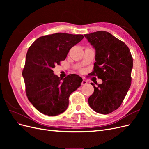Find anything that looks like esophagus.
Instances as JSON below:
<instances>
[{
	"label": "esophagus",
	"mask_w": 149,
	"mask_h": 149,
	"mask_svg": "<svg viewBox=\"0 0 149 149\" xmlns=\"http://www.w3.org/2000/svg\"><path fill=\"white\" fill-rule=\"evenodd\" d=\"M87 84V81L85 79H83L82 83H81V85H86Z\"/></svg>",
	"instance_id": "obj_1"
}]
</instances>
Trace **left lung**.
I'll return each instance as SVG.
<instances>
[{"label": "left lung", "instance_id": "left-lung-1", "mask_svg": "<svg viewBox=\"0 0 149 149\" xmlns=\"http://www.w3.org/2000/svg\"><path fill=\"white\" fill-rule=\"evenodd\" d=\"M96 50L91 76L102 80L88 99L89 106L97 113L107 114L118 109L131 84L133 60L129 48L106 31L84 35Z\"/></svg>", "mask_w": 149, "mask_h": 149}]
</instances>
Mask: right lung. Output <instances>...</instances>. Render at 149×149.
I'll return each mask as SVG.
<instances>
[{
  "instance_id": "obj_1",
  "label": "right lung",
  "mask_w": 149,
  "mask_h": 149,
  "mask_svg": "<svg viewBox=\"0 0 149 149\" xmlns=\"http://www.w3.org/2000/svg\"><path fill=\"white\" fill-rule=\"evenodd\" d=\"M83 38V35L56 33L39 37L29 47L22 75L26 96L41 113L50 116L63 113L70 94L81 86L83 79L78 75L70 74L62 79L52 69Z\"/></svg>"
}]
</instances>
